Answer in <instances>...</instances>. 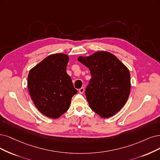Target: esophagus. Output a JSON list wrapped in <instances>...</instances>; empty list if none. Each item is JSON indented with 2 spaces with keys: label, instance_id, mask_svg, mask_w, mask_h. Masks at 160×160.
<instances>
[{
  "label": "esophagus",
  "instance_id": "esophagus-1",
  "mask_svg": "<svg viewBox=\"0 0 160 160\" xmlns=\"http://www.w3.org/2000/svg\"><path fill=\"white\" fill-rule=\"evenodd\" d=\"M78 92H79L80 93H83L84 92V88H81L80 89H79Z\"/></svg>",
  "mask_w": 160,
  "mask_h": 160
}]
</instances>
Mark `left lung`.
<instances>
[{"label": "left lung", "instance_id": "left-lung-1", "mask_svg": "<svg viewBox=\"0 0 160 160\" xmlns=\"http://www.w3.org/2000/svg\"><path fill=\"white\" fill-rule=\"evenodd\" d=\"M78 61L90 69L92 78L86 88L90 108L102 118L119 112L129 97L131 74L119 58L108 51H98Z\"/></svg>", "mask_w": 160, "mask_h": 160}]
</instances>
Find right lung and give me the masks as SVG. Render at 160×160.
Wrapping results in <instances>:
<instances>
[{
  "mask_svg": "<svg viewBox=\"0 0 160 160\" xmlns=\"http://www.w3.org/2000/svg\"><path fill=\"white\" fill-rule=\"evenodd\" d=\"M68 60L63 53L50 55L28 74V90L34 105L51 119H58L68 109L71 99L77 93L67 72Z\"/></svg>",
  "mask_w": 160,
  "mask_h": 160,
  "instance_id": "add662e5",
  "label": "right lung"
}]
</instances>
